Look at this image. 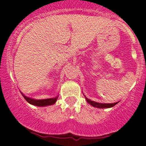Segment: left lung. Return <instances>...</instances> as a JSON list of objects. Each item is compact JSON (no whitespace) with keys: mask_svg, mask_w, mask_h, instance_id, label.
Here are the masks:
<instances>
[{"mask_svg":"<svg viewBox=\"0 0 146 146\" xmlns=\"http://www.w3.org/2000/svg\"><path fill=\"white\" fill-rule=\"evenodd\" d=\"M86 100H87L88 103L91 104V106L95 107V108H112V107L115 106V104H118V102H115V103H99V102H96L94 101H91L90 99H88V98H86Z\"/></svg>","mask_w":146,"mask_h":146,"instance_id":"left-lung-1","label":"left lung"}]
</instances>
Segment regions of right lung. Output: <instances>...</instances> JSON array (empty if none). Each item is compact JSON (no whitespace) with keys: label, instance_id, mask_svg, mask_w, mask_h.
I'll use <instances>...</instances> for the list:
<instances>
[{"label":"right lung","instance_id":"obj_1","mask_svg":"<svg viewBox=\"0 0 146 146\" xmlns=\"http://www.w3.org/2000/svg\"><path fill=\"white\" fill-rule=\"evenodd\" d=\"M23 96L28 103L33 104V105H35V106H38V107H45V106H48V105H52V104H55V102L57 101V99H58V96H56V97L50 98V99H31V98L27 97V96H25L24 94H23Z\"/></svg>","mask_w":146,"mask_h":146}]
</instances>
